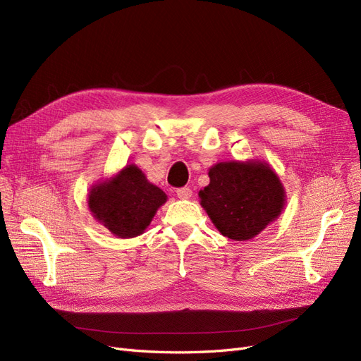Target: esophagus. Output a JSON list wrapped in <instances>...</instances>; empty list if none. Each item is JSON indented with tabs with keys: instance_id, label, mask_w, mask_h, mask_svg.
Segmentation results:
<instances>
[{
	"instance_id": "34e87169",
	"label": "esophagus",
	"mask_w": 361,
	"mask_h": 361,
	"mask_svg": "<svg viewBox=\"0 0 361 361\" xmlns=\"http://www.w3.org/2000/svg\"><path fill=\"white\" fill-rule=\"evenodd\" d=\"M177 196L180 197V200H189V197L192 196V189L188 188V185H185V188H180V189H177Z\"/></svg>"
}]
</instances>
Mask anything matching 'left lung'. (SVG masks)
<instances>
[{
  "label": "left lung",
  "mask_w": 361,
  "mask_h": 361,
  "mask_svg": "<svg viewBox=\"0 0 361 361\" xmlns=\"http://www.w3.org/2000/svg\"><path fill=\"white\" fill-rule=\"evenodd\" d=\"M208 177L210 184L200 192L201 205L224 237H257L283 210V184L265 161H220Z\"/></svg>",
  "instance_id": "1"
}]
</instances>
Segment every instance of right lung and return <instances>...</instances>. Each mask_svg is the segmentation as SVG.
<instances>
[{
  "label": "right lung",
  "mask_w": 361,
  "mask_h": 361,
  "mask_svg": "<svg viewBox=\"0 0 361 361\" xmlns=\"http://www.w3.org/2000/svg\"><path fill=\"white\" fill-rule=\"evenodd\" d=\"M166 200V193L151 184L141 169L127 165L111 180L92 185L88 207L92 217L114 235L133 238L147 229Z\"/></svg>",
  "instance_id": "right-lung-1"
}]
</instances>
